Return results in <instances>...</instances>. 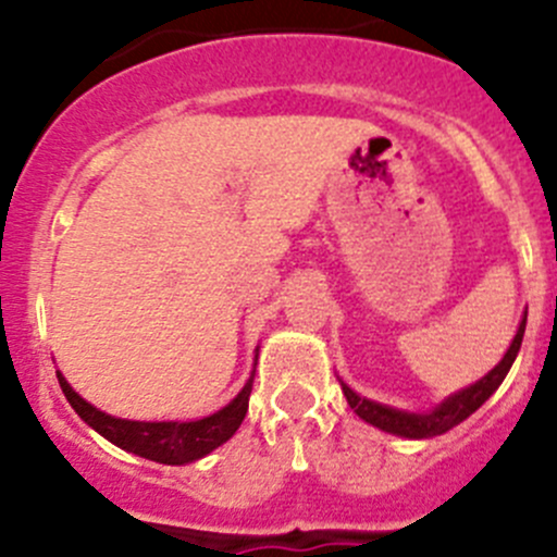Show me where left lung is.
<instances>
[{
  "mask_svg": "<svg viewBox=\"0 0 557 557\" xmlns=\"http://www.w3.org/2000/svg\"><path fill=\"white\" fill-rule=\"evenodd\" d=\"M525 318L528 314H522L518 334H515L512 345H509L507 356L502 358V363H498L496 369H491L482 380H476L474 385L463 387V391H458L455 396L445 398V401H442L436 409H431V412H401V409L369 401V398H361L356 391H350L345 383H342V393L347 396V404H350V409L358 414V418L377 425V429L387 431V434L407 436V440H431V436L445 434V431H450L458 423H463L471 412H476V409H480L482 404L496 393V387L504 383V377H507V372L512 369L515 358H518L520 352L522 334H525Z\"/></svg>",
  "mask_w": 557,
  "mask_h": 557,
  "instance_id": "1",
  "label": "left lung"
}]
</instances>
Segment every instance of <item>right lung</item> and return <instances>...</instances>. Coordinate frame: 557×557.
Instances as JSON below:
<instances>
[{"mask_svg": "<svg viewBox=\"0 0 557 557\" xmlns=\"http://www.w3.org/2000/svg\"><path fill=\"white\" fill-rule=\"evenodd\" d=\"M59 385L61 391H64L66 401L72 404V409H75L94 431H99L104 440H110L112 445L139 455V458L156 460V463L180 466L205 458L207 453H212L215 447H221L223 442L232 440L234 431L243 425L247 414L252 377L247 380L243 391H239V396L234 398L232 404H226L221 412L210 414V418L190 420V423H139V420L112 418V414H104L102 409L91 407L86 398L77 396L70 387V383L61 377V372Z\"/></svg>", "mask_w": 557, "mask_h": 557, "instance_id": "add662e5", "label": "right lung"}]
</instances>
